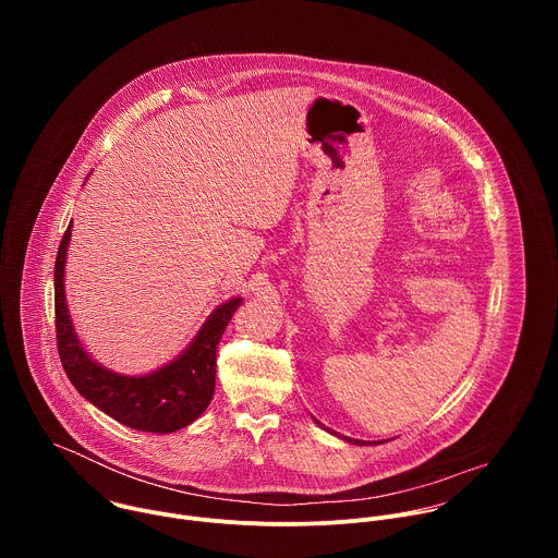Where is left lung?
Here are the masks:
<instances>
[{
    "label": "left lung",
    "instance_id": "8db88e82",
    "mask_svg": "<svg viewBox=\"0 0 558 558\" xmlns=\"http://www.w3.org/2000/svg\"><path fill=\"white\" fill-rule=\"evenodd\" d=\"M317 424H320V422H317ZM320 426H323V424H320ZM342 439H344V441H349V444H357V446H364L360 439H349V437H342Z\"/></svg>",
    "mask_w": 558,
    "mask_h": 558
}]
</instances>
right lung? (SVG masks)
Here are the masks:
<instances>
[{
	"label": "right lung",
	"instance_id": "obj_1",
	"mask_svg": "<svg viewBox=\"0 0 558 558\" xmlns=\"http://www.w3.org/2000/svg\"><path fill=\"white\" fill-rule=\"evenodd\" d=\"M65 229L54 260V329L61 366L90 404L119 424L145 433H174L192 424L209 407L216 386V349L243 298H233L207 317L194 342L168 366L143 377H128L99 366L78 342L63 295L65 252L70 243Z\"/></svg>",
	"mask_w": 558,
	"mask_h": 558
}]
</instances>
